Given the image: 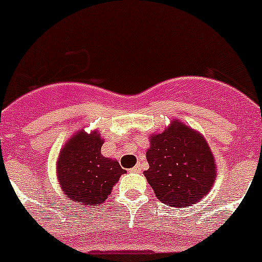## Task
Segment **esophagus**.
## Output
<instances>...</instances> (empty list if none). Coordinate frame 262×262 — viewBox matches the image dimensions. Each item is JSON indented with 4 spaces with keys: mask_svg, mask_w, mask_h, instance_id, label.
I'll return each mask as SVG.
<instances>
[{
    "mask_svg": "<svg viewBox=\"0 0 262 262\" xmlns=\"http://www.w3.org/2000/svg\"><path fill=\"white\" fill-rule=\"evenodd\" d=\"M129 172H131V173H140V172H142V168H140L139 165H136V166H134L133 169H129Z\"/></svg>",
    "mask_w": 262,
    "mask_h": 262,
    "instance_id": "esophagus-1",
    "label": "esophagus"
}]
</instances>
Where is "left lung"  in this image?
I'll use <instances>...</instances> for the list:
<instances>
[{"instance_id": "obj_1", "label": "left lung", "mask_w": 262, "mask_h": 262, "mask_svg": "<svg viewBox=\"0 0 262 262\" xmlns=\"http://www.w3.org/2000/svg\"><path fill=\"white\" fill-rule=\"evenodd\" d=\"M144 170L157 200L176 209L203 200L216 177V164L205 136L178 119L151 134Z\"/></svg>"}]
</instances>
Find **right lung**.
<instances>
[{
  "label": "right lung",
  "mask_w": 262,
  "mask_h": 262,
  "mask_svg": "<svg viewBox=\"0 0 262 262\" xmlns=\"http://www.w3.org/2000/svg\"><path fill=\"white\" fill-rule=\"evenodd\" d=\"M99 131L80 129L67 140L56 161V176L62 193L77 206H98L110 195L126 170L115 159L101 155Z\"/></svg>",
  "instance_id": "obj_1"
}]
</instances>
